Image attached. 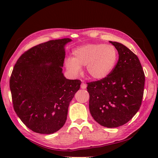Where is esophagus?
Masks as SVG:
<instances>
[{
  "mask_svg": "<svg viewBox=\"0 0 158 158\" xmlns=\"http://www.w3.org/2000/svg\"><path fill=\"white\" fill-rule=\"evenodd\" d=\"M81 88L82 89H85L86 88V84H85V83H84V82H82V84H81Z\"/></svg>",
  "mask_w": 158,
  "mask_h": 158,
  "instance_id": "1",
  "label": "esophagus"
}]
</instances>
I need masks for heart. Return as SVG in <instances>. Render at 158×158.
Wrapping results in <instances>:
<instances>
[{"mask_svg": "<svg viewBox=\"0 0 158 158\" xmlns=\"http://www.w3.org/2000/svg\"><path fill=\"white\" fill-rule=\"evenodd\" d=\"M73 58L65 60V66L73 75H78L86 66L87 73L91 78L103 80L112 73L118 59V52L111 45L92 44L75 49Z\"/></svg>", "mask_w": 158, "mask_h": 158, "instance_id": "b5f03b06", "label": "heart"}]
</instances>
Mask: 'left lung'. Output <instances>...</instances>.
<instances>
[{
  "instance_id": "obj_1",
  "label": "left lung",
  "mask_w": 158,
  "mask_h": 158,
  "mask_svg": "<svg viewBox=\"0 0 158 158\" xmlns=\"http://www.w3.org/2000/svg\"><path fill=\"white\" fill-rule=\"evenodd\" d=\"M118 53V60L107 78L88 82L89 108L94 120L107 128L125 125L142 104L145 75L138 56L126 46L109 41Z\"/></svg>"
}]
</instances>
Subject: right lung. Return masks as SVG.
<instances>
[{"mask_svg": "<svg viewBox=\"0 0 158 158\" xmlns=\"http://www.w3.org/2000/svg\"><path fill=\"white\" fill-rule=\"evenodd\" d=\"M69 38L51 40L23 53L14 66L10 88L14 109L23 124L40 134L63 127L68 108L81 81L63 73L64 46Z\"/></svg>", "mask_w": 158, "mask_h": 158, "instance_id": "right-lung-1", "label": "right lung"}]
</instances>
